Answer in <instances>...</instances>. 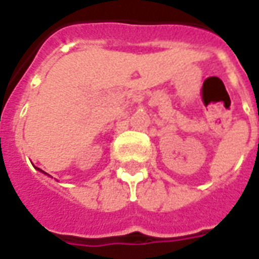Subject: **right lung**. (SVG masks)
Listing matches in <instances>:
<instances>
[{"instance_id":"add662e5","label":"right lung","mask_w":259,"mask_h":259,"mask_svg":"<svg viewBox=\"0 0 259 259\" xmlns=\"http://www.w3.org/2000/svg\"><path fill=\"white\" fill-rule=\"evenodd\" d=\"M41 171H42V170H41ZM42 173H45V171H42ZM45 174H47V173H45Z\"/></svg>"}]
</instances>
